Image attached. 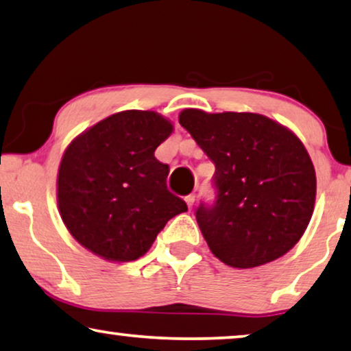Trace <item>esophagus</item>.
<instances>
[{"label": "esophagus", "mask_w": 351, "mask_h": 351, "mask_svg": "<svg viewBox=\"0 0 351 351\" xmlns=\"http://www.w3.org/2000/svg\"><path fill=\"white\" fill-rule=\"evenodd\" d=\"M194 202H195V194H189L186 197V204L189 206V210L192 208V205H194Z\"/></svg>", "instance_id": "34e87169"}]
</instances>
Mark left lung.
<instances>
[{"label": "left lung", "instance_id": "obj_1", "mask_svg": "<svg viewBox=\"0 0 351 351\" xmlns=\"http://www.w3.org/2000/svg\"><path fill=\"white\" fill-rule=\"evenodd\" d=\"M180 124L216 167L213 204L195 208L211 253L230 267L272 263L312 218L317 176L293 132L254 112L184 110Z\"/></svg>", "mask_w": 351, "mask_h": 351}]
</instances>
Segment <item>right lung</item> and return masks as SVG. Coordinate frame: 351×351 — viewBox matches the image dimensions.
<instances>
[{"label": "right lung", "instance_id": "obj_1", "mask_svg": "<svg viewBox=\"0 0 351 351\" xmlns=\"http://www.w3.org/2000/svg\"><path fill=\"white\" fill-rule=\"evenodd\" d=\"M173 125L154 111H122L88 128L63 154L57 202L70 234L106 261L141 258L186 202L167 189L154 151Z\"/></svg>", "mask_w": 351, "mask_h": 351}]
</instances>
